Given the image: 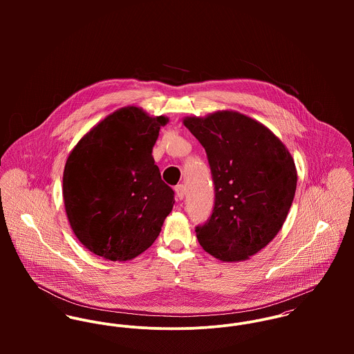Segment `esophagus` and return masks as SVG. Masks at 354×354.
Here are the masks:
<instances>
[{
    "label": "esophagus",
    "instance_id": "obj_1",
    "mask_svg": "<svg viewBox=\"0 0 354 354\" xmlns=\"http://www.w3.org/2000/svg\"><path fill=\"white\" fill-rule=\"evenodd\" d=\"M174 192H176L177 201H181V199H184V196H185V187H184L183 184H178V185L174 188Z\"/></svg>",
    "mask_w": 354,
    "mask_h": 354
}]
</instances>
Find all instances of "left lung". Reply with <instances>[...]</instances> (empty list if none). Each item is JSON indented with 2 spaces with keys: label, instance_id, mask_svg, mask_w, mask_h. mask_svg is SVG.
Returning <instances> with one entry per match:
<instances>
[{
  "label": "left lung",
  "instance_id": "left-lung-1",
  "mask_svg": "<svg viewBox=\"0 0 354 354\" xmlns=\"http://www.w3.org/2000/svg\"><path fill=\"white\" fill-rule=\"evenodd\" d=\"M183 124L207 152L215 185L211 218L196 227L199 244L218 260H247L286 221L297 187L295 159L267 127L234 110Z\"/></svg>",
  "mask_w": 354,
  "mask_h": 354
}]
</instances>
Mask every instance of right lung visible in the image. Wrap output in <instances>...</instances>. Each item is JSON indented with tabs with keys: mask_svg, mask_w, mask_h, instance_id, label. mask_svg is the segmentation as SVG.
Returning a JSON list of instances; mask_svg holds the SVG:
<instances>
[{
	"mask_svg": "<svg viewBox=\"0 0 354 354\" xmlns=\"http://www.w3.org/2000/svg\"><path fill=\"white\" fill-rule=\"evenodd\" d=\"M169 118L121 107L93 127L69 153L62 196L69 225L90 251L111 261L150 248L174 204L152 158Z\"/></svg>",
	"mask_w": 354,
	"mask_h": 354,
	"instance_id": "right-lung-1",
	"label": "right lung"
}]
</instances>
